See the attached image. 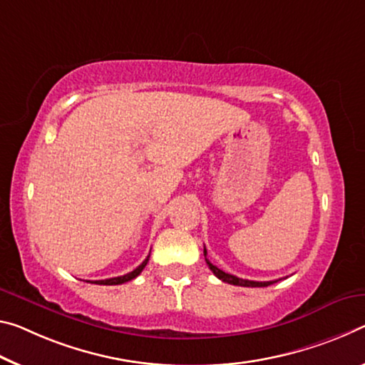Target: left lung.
I'll return each mask as SVG.
<instances>
[{
    "mask_svg": "<svg viewBox=\"0 0 365 365\" xmlns=\"http://www.w3.org/2000/svg\"><path fill=\"white\" fill-rule=\"evenodd\" d=\"M205 259H206V264L210 266V269L212 271L214 274H216L219 279L224 281V282H229V284H234V286H244V287H266L269 284H273L276 281H248V279H242V277H237L230 273H225V271L219 269L217 266H214L210 259L206 258V248H205Z\"/></svg>",
    "mask_w": 365,
    "mask_h": 365,
    "instance_id": "1",
    "label": "left lung"
}]
</instances>
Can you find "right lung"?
Wrapping results in <instances>:
<instances>
[{"mask_svg": "<svg viewBox=\"0 0 365 365\" xmlns=\"http://www.w3.org/2000/svg\"><path fill=\"white\" fill-rule=\"evenodd\" d=\"M149 262V257L144 259V262L138 266L136 269H133L131 273L128 274H123V276H118V277H110V279H101V281H88V282H94V284H102V286H117V284H123V282H128L131 279H135V277L141 273L144 269V266L148 264Z\"/></svg>", "mask_w": 365, "mask_h": 365, "instance_id": "obj_1", "label": "right lung"}]
</instances>
